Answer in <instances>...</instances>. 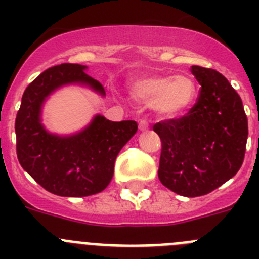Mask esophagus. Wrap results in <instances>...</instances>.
Here are the masks:
<instances>
[{"mask_svg": "<svg viewBox=\"0 0 259 259\" xmlns=\"http://www.w3.org/2000/svg\"><path fill=\"white\" fill-rule=\"evenodd\" d=\"M148 127H149L148 122H146L145 119H141L140 123H139V130H140V131H146V130H148Z\"/></svg>", "mask_w": 259, "mask_h": 259, "instance_id": "esophagus-1", "label": "esophagus"}]
</instances>
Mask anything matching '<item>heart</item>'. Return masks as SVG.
<instances>
[{
	"mask_svg": "<svg viewBox=\"0 0 259 259\" xmlns=\"http://www.w3.org/2000/svg\"><path fill=\"white\" fill-rule=\"evenodd\" d=\"M131 92L137 100L150 102L163 118L184 114L196 97V84L188 75H153L136 80Z\"/></svg>",
	"mask_w": 259,
	"mask_h": 259,
	"instance_id": "b5f03b06",
	"label": "heart"
}]
</instances>
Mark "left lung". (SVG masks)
<instances>
[{
  "label": "left lung",
  "instance_id": "left-lung-1",
  "mask_svg": "<svg viewBox=\"0 0 259 259\" xmlns=\"http://www.w3.org/2000/svg\"><path fill=\"white\" fill-rule=\"evenodd\" d=\"M197 102L184 116L153 125L161 137L158 178L185 197L203 196L236 175L248 140V118L228 80L212 68L192 66Z\"/></svg>",
  "mask_w": 259,
  "mask_h": 259
}]
</instances>
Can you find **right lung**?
I'll list each match as a JSON object with an SVG mask.
<instances>
[{
	"instance_id": "1",
	"label": "right lung",
	"mask_w": 259,
	"mask_h": 259,
	"mask_svg": "<svg viewBox=\"0 0 259 259\" xmlns=\"http://www.w3.org/2000/svg\"><path fill=\"white\" fill-rule=\"evenodd\" d=\"M87 66L62 63L45 70L26 88L15 119L20 166L44 189L63 197H85L106 188L116 155L136 134L135 120L111 122L96 115L83 131L71 136L49 134L41 124V106L57 88L83 84L105 95L100 81L87 75Z\"/></svg>"
}]
</instances>
